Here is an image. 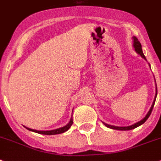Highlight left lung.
<instances>
[{"mask_svg": "<svg viewBox=\"0 0 161 161\" xmlns=\"http://www.w3.org/2000/svg\"><path fill=\"white\" fill-rule=\"evenodd\" d=\"M133 38H134V49H135V51L137 52L138 53H139L140 55L142 56L144 59H146V57L144 56L143 53H142V45H141V43H140L139 41H138V38H137V37L134 36ZM156 95H157V88H156V97H155V99H154L153 103H152V108H151L150 111L148 112V113L147 114V116H145V117H144L142 120H140V121L137 122V123L134 124V125H133L127 126V127H118V126L110 125H108V124H105V123H103V124L105 125L106 126H107V127L111 128V129H113V130H133V129H135V128L138 127L139 125H142L143 123H145V121L147 120L148 117H149L150 115H151V113H152V109H153V107H154V105H155V102H156Z\"/></svg>", "mask_w": 161, "mask_h": 161, "instance_id": "left-lung-1", "label": "left lung"}]
</instances>
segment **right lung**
Returning a JSON list of instances; mask_svg holds the SVG:
<instances>
[{"label":"right lung","mask_w":161,"mask_h":161,"mask_svg":"<svg viewBox=\"0 0 161 161\" xmlns=\"http://www.w3.org/2000/svg\"><path fill=\"white\" fill-rule=\"evenodd\" d=\"M72 123H73V121H72V119H71V120H70L69 123L67 124L66 126L59 128V129H57V130H49V131H38V130H31V129H29V128H27V129L28 130H30V131L36 132V133H38V134H45V135H53V134H63V133H64V132L67 131V130H69V128L71 126Z\"/></svg>","instance_id":"1"}]
</instances>
